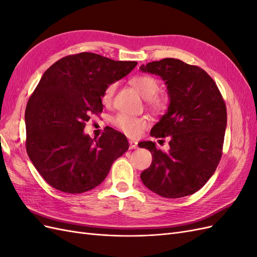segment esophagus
<instances>
[{
	"instance_id": "1",
	"label": "esophagus",
	"mask_w": 257,
	"mask_h": 257,
	"mask_svg": "<svg viewBox=\"0 0 257 257\" xmlns=\"http://www.w3.org/2000/svg\"><path fill=\"white\" fill-rule=\"evenodd\" d=\"M138 145L135 141H130V149H137Z\"/></svg>"
}]
</instances>
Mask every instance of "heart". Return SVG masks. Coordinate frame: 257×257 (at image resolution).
<instances>
[{
  "label": "heart",
  "instance_id": "heart-1",
  "mask_svg": "<svg viewBox=\"0 0 257 257\" xmlns=\"http://www.w3.org/2000/svg\"><path fill=\"white\" fill-rule=\"evenodd\" d=\"M132 84H133V87L139 94L146 98L147 106L153 112L162 113L166 109L168 100L165 96L158 94L160 84L157 79L151 76L142 75L132 79ZM116 87H118L116 82H110L109 84H107L102 95V102L105 105H109L111 103ZM113 124L116 128L120 130L126 136L136 137L148 126V119L146 116L118 114L113 119Z\"/></svg>",
  "mask_w": 257,
  "mask_h": 257
}]
</instances>
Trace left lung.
Returning a JSON list of instances; mask_svg holds the SVG:
<instances>
[{"label": "left lung", "mask_w": 257, "mask_h": 257, "mask_svg": "<svg viewBox=\"0 0 257 257\" xmlns=\"http://www.w3.org/2000/svg\"><path fill=\"white\" fill-rule=\"evenodd\" d=\"M141 71L160 76L170 99L166 113L150 133L155 138L169 137V150H159L152 142L142 144L152 154L142 181L163 197L191 195L203 188L219 165L226 105L213 79L198 66L166 58L142 65Z\"/></svg>", "instance_id": "obj_1"}]
</instances>
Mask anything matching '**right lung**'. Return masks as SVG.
Instances as JSON below:
<instances>
[{
	"label": "right lung",
	"instance_id": "1",
	"mask_svg": "<svg viewBox=\"0 0 257 257\" xmlns=\"http://www.w3.org/2000/svg\"><path fill=\"white\" fill-rule=\"evenodd\" d=\"M135 61H114L92 52L60 59L44 73L26 108V148L44 180L64 193L94 189L128 149L120 132L97 139L84 134L91 114L103 111L107 84L126 76Z\"/></svg>",
	"mask_w": 257,
	"mask_h": 257
}]
</instances>
